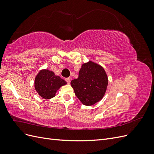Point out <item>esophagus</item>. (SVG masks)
Here are the masks:
<instances>
[{
  "mask_svg": "<svg viewBox=\"0 0 154 154\" xmlns=\"http://www.w3.org/2000/svg\"><path fill=\"white\" fill-rule=\"evenodd\" d=\"M66 81L67 82L68 84H69V83H71V79H70L69 78H66Z\"/></svg>",
  "mask_w": 154,
  "mask_h": 154,
  "instance_id": "obj_1",
  "label": "esophagus"
}]
</instances>
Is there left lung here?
Here are the masks:
<instances>
[{
	"instance_id": "obj_1",
	"label": "left lung",
	"mask_w": 154,
	"mask_h": 154,
	"mask_svg": "<svg viewBox=\"0 0 154 154\" xmlns=\"http://www.w3.org/2000/svg\"><path fill=\"white\" fill-rule=\"evenodd\" d=\"M71 85L83 105H92L103 97L108 78L103 67L89 62L82 65L78 78L72 80Z\"/></svg>"
}]
</instances>
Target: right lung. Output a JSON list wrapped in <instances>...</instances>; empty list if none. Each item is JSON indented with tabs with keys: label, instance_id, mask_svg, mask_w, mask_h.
<instances>
[{
	"label": "right lung",
	"instance_id": "right-lung-1",
	"mask_svg": "<svg viewBox=\"0 0 154 154\" xmlns=\"http://www.w3.org/2000/svg\"><path fill=\"white\" fill-rule=\"evenodd\" d=\"M66 82L49 70H42L35 78V90L43 98L51 99L55 96L56 91L62 85L66 84Z\"/></svg>",
	"mask_w": 154,
	"mask_h": 154
}]
</instances>
